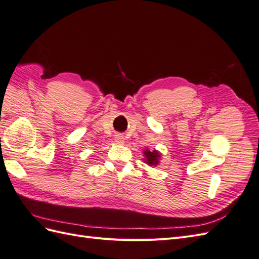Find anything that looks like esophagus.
<instances>
[{
  "label": "esophagus",
  "instance_id": "1",
  "mask_svg": "<svg viewBox=\"0 0 259 259\" xmlns=\"http://www.w3.org/2000/svg\"><path fill=\"white\" fill-rule=\"evenodd\" d=\"M114 140H115L116 144L122 145V144H124V136L121 135V134H116V135L114 136Z\"/></svg>",
  "mask_w": 259,
  "mask_h": 259
}]
</instances>
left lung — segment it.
Instances as JSON below:
<instances>
[{"label":"left lung","instance_id":"1","mask_svg":"<svg viewBox=\"0 0 259 259\" xmlns=\"http://www.w3.org/2000/svg\"><path fill=\"white\" fill-rule=\"evenodd\" d=\"M144 154H145V162L147 164H149V165H158L159 164V159L161 154L156 151V150H153V151H150L148 150V149H146V150L144 151Z\"/></svg>","mask_w":259,"mask_h":259}]
</instances>
